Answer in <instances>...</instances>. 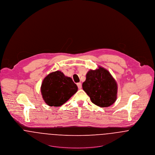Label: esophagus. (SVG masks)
Returning <instances> with one entry per match:
<instances>
[{
	"instance_id": "obj_1",
	"label": "esophagus",
	"mask_w": 155,
	"mask_h": 155,
	"mask_svg": "<svg viewBox=\"0 0 155 155\" xmlns=\"http://www.w3.org/2000/svg\"><path fill=\"white\" fill-rule=\"evenodd\" d=\"M77 85L78 88L79 89H81V87H82V84H81V82H78V83H77Z\"/></svg>"
}]
</instances>
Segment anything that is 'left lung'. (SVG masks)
<instances>
[{"label": "left lung", "instance_id": "left-lung-1", "mask_svg": "<svg viewBox=\"0 0 155 155\" xmlns=\"http://www.w3.org/2000/svg\"><path fill=\"white\" fill-rule=\"evenodd\" d=\"M90 70L82 83V89L90 97L92 103L105 108L112 105L117 98V83L109 71L98 67Z\"/></svg>", "mask_w": 155, "mask_h": 155}]
</instances>
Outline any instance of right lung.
I'll return each instance as SVG.
<instances>
[{
	"label": "right lung",
	"instance_id": "1",
	"mask_svg": "<svg viewBox=\"0 0 155 155\" xmlns=\"http://www.w3.org/2000/svg\"><path fill=\"white\" fill-rule=\"evenodd\" d=\"M78 87L70 77L60 71L50 73L43 80L41 92L46 104L50 107H60L77 92Z\"/></svg>",
	"mask_w": 155,
	"mask_h": 155
}]
</instances>
